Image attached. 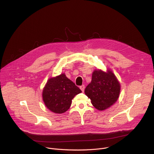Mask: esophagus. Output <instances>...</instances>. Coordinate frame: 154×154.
<instances>
[{"label": "esophagus", "instance_id": "1", "mask_svg": "<svg viewBox=\"0 0 154 154\" xmlns=\"http://www.w3.org/2000/svg\"><path fill=\"white\" fill-rule=\"evenodd\" d=\"M80 89L82 90V91L83 92H84V90H85V85H82L80 87Z\"/></svg>", "mask_w": 154, "mask_h": 154}]
</instances>
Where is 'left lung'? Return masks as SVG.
<instances>
[{
    "instance_id": "obj_1",
    "label": "left lung",
    "mask_w": 154,
    "mask_h": 154,
    "mask_svg": "<svg viewBox=\"0 0 154 154\" xmlns=\"http://www.w3.org/2000/svg\"><path fill=\"white\" fill-rule=\"evenodd\" d=\"M120 91V83L113 71L110 69L106 72L98 69L92 72L91 82L86 86L85 93L94 107L103 111L117 101Z\"/></svg>"
}]
</instances>
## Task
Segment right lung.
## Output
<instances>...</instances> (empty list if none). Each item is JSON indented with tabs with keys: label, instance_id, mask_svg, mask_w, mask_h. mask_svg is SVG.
Returning a JSON list of instances; mask_svg holds the SVG:
<instances>
[{
	"label": "right lung",
	"instance_id": "1",
	"mask_svg": "<svg viewBox=\"0 0 154 154\" xmlns=\"http://www.w3.org/2000/svg\"><path fill=\"white\" fill-rule=\"evenodd\" d=\"M82 91L62 73L50 78L42 90V100L51 112L61 114L71 107L72 100Z\"/></svg>",
	"mask_w": 154,
	"mask_h": 154
}]
</instances>
